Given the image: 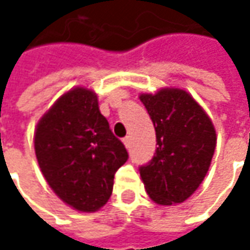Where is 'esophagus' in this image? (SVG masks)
Returning <instances> with one entry per match:
<instances>
[{"label":"esophagus","instance_id":"34e87169","mask_svg":"<svg viewBox=\"0 0 250 250\" xmlns=\"http://www.w3.org/2000/svg\"><path fill=\"white\" fill-rule=\"evenodd\" d=\"M122 142H124V145H125V147H126V149H129V147H130V139H129V136H128V138H125V139L122 140Z\"/></svg>","mask_w":250,"mask_h":250}]
</instances>
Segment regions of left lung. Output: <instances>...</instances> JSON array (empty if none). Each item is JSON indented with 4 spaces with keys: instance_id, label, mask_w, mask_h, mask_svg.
<instances>
[{
    "instance_id": "8db88e82",
    "label": "left lung",
    "mask_w": 250,
    "mask_h": 250,
    "mask_svg": "<svg viewBox=\"0 0 250 250\" xmlns=\"http://www.w3.org/2000/svg\"><path fill=\"white\" fill-rule=\"evenodd\" d=\"M156 129L157 149L140 179L149 197L161 206H172L190 197L211 164L216 150V128L192 94L178 87L142 93Z\"/></svg>"
}]
</instances>
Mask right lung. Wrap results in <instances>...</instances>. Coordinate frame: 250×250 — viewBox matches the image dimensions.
<instances>
[{
  "label": "right lung",
  "mask_w": 250,
  "mask_h": 250,
  "mask_svg": "<svg viewBox=\"0 0 250 250\" xmlns=\"http://www.w3.org/2000/svg\"><path fill=\"white\" fill-rule=\"evenodd\" d=\"M34 151L54 193L82 213L108 202L114 174L128 160L100 112L96 91L83 86L65 91L44 112L34 130Z\"/></svg>",
  "instance_id": "add662e5"
}]
</instances>
